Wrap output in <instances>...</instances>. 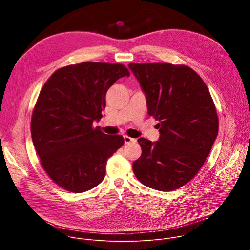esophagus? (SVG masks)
<instances>
[{"label":"esophagus","mask_w":250,"mask_h":250,"mask_svg":"<svg viewBox=\"0 0 250 250\" xmlns=\"http://www.w3.org/2000/svg\"><path fill=\"white\" fill-rule=\"evenodd\" d=\"M124 139H125V145L132 144V142H135V141H136L135 138L129 137V136H127V135H125V136H124Z\"/></svg>","instance_id":"obj_1"}]
</instances>
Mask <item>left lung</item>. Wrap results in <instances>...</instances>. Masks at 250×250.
<instances>
[{
	"label": "left lung",
	"mask_w": 250,
	"mask_h": 250,
	"mask_svg": "<svg viewBox=\"0 0 250 250\" xmlns=\"http://www.w3.org/2000/svg\"><path fill=\"white\" fill-rule=\"evenodd\" d=\"M128 68L160 132L155 142L138 138L142 153L132 164L133 173L151 189L176 190L199 172L218 136L215 104L205 82L188 66L129 63Z\"/></svg>",
	"instance_id": "1"
}]
</instances>
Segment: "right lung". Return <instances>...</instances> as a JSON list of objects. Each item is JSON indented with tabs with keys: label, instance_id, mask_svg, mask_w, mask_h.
Returning a JSON list of instances; mask_svg holds the SVG:
<instances>
[{
	"label": "right lung",
	"instance_id": "1",
	"mask_svg": "<svg viewBox=\"0 0 250 250\" xmlns=\"http://www.w3.org/2000/svg\"><path fill=\"white\" fill-rule=\"evenodd\" d=\"M125 76L122 64L83 62L56 70L42 89L31 138L44 171L63 189L83 193L99 185L106 161L123 146V136L92 125L103 117L109 88Z\"/></svg>",
	"mask_w": 250,
	"mask_h": 250
}]
</instances>
